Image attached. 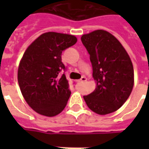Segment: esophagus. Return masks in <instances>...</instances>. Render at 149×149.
<instances>
[{"label": "esophagus", "mask_w": 149, "mask_h": 149, "mask_svg": "<svg viewBox=\"0 0 149 149\" xmlns=\"http://www.w3.org/2000/svg\"><path fill=\"white\" fill-rule=\"evenodd\" d=\"M86 79H86V77H82V78H81V79H79V82H80V83H84V82L86 81Z\"/></svg>", "instance_id": "obj_1"}]
</instances>
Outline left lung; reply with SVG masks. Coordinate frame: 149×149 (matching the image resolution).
<instances>
[{
    "label": "left lung",
    "instance_id": "8db88e82",
    "mask_svg": "<svg viewBox=\"0 0 149 149\" xmlns=\"http://www.w3.org/2000/svg\"><path fill=\"white\" fill-rule=\"evenodd\" d=\"M81 41L90 54L95 90L84 96L86 105L100 115L113 113L129 97L134 86V69L127 51L108 31L84 34Z\"/></svg>",
    "mask_w": 149,
    "mask_h": 149
}]
</instances>
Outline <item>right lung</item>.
Wrapping results in <instances>:
<instances>
[{
    "instance_id": "obj_1",
    "label": "right lung",
    "mask_w": 149,
    "mask_h": 149,
    "mask_svg": "<svg viewBox=\"0 0 149 149\" xmlns=\"http://www.w3.org/2000/svg\"><path fill=\"white\" fill-rule=\"evenodd\" d=\"M77 42L76 36L45 32L27 48L20 61L17 81L27 104L41 115L54 117L67 104L71 92L65 74L62 52Z\"/></svg>"
}]
</instances>
